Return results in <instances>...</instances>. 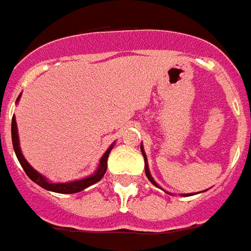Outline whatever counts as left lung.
I'll list each match as a JSON object with an SVG mask.
<instances>
[{
	"label": "left lung",
	"mask_w": 251,
	"mask_h": 251,
	"mask_svg": "<svg viewBox=\"0 0 251 251\" xmlns=\"http://www.w3.org/2000/svg\"><path fill=\"white\" fill-rule=\"evenodd\" d=\"M141 152H142V154H144V158H145V174H147L148 179L151 180V181H152V183L154 185H157V184H156V183H154V180H153L152 176H151V172H149V168H148V164H147V156H145V152H144V149H142V147H141Z\"/></svg>",
	"instance_id": "8db88e82"
}]
</instances>
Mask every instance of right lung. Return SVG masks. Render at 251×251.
Segmentation results:
<instances>
[{
    "instance_id": "add662e5",
    "label": "right lung",
    "mask_w": 251,
    "mask_h": 251,
    "mask_svg": "<svg viewBox=\"0 0 251 251\" xmlns=\"http://www.w3.org/2000/svg\"><path fill=\"white\" fill-rule=\"evenodd\" d=\"M12 142H13L14 152H16V156L19 158L21 167L25 171V174L28 175L32 181H35L36 184H39L40 187H43L44 189H48V191H52V192H57V194H76V192H80L84 188H87L90 185L95 184L97 181L103 177L104 172H106V168H107V158H109L110 151L113 149V145L106 151V153L103 154V157L100 158V164H99L98 171L93 175V176H88L86 179L76 180V181H71V183H59V184H52V183H48L46 180V177H43L39 172H36L35 169L30 167L29 164L26 163V160L23 156V153L20 151L19 145V134H17V125H16V120L14 117L12 118Z\"/></svg>"
}]
</instances>
